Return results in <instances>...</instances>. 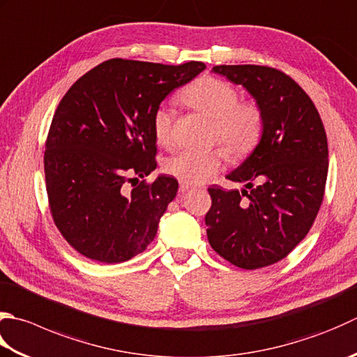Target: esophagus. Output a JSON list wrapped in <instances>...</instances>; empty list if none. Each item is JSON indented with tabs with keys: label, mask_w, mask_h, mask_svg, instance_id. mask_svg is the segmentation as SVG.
<instances>
[{
	"label": "esophagus",
	"mask_w": 357,
	"mask_h": 357,
	"mask_svg": "<svg viewBox=\"0 0 357 357\" xmlns=\"http://www.w3.org/2000/svg\"><path fill=\"white\" fill-rule=\"evenodd\" d=\"M192 188V185L190 184H187V183H179V192L181 193H185L187 190H190Z\"/></svg>",
	"instance_id": "esophagus-1"
}]
</instances>
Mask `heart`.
<instances>
[{
  "mask_svg": "<svg viewBox=\"0 0 357 357\" xmlns=\"http://www.w3.org/2000/svg\"><path fill=\"white\" fill-rule=\"evenodd\" d=\"M179 99L187 107L213 119V135L226 145L234 158H244L255 149L261 137L264 116L255 102L240 100L238 91L229 82L212 75H202L181 91ZM153 136L158 145L170 149L174 144L173 116L159 107L151 117ZM226 159L222 149H185L167 159L165 173L181 183L199 184L211 179Z\"/></svg>",
  "mask_w": 357,
  "mask_h": 357,
  "instance_id": "1",
  "label": "heart"
}]
</instances>
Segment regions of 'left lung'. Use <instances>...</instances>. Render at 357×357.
<instances>
[{
    "label": "left lung",
    "instance_id": "8db88e82",
    "mask_svg": "<svg viewBox=\"0 0 357 357\" xmlns=\"http://www.w3.org/2000/svg\"><path fill=\"white\" fill-rule=\"evenodd\" d=\"M212 71L248 89L264 127L254 151L226 176L243 190L208 188L207 238L235 266L264 268L283 260L316 220L328 174L326 132L310 96L278 69L220 65Z\"/></svg>",
    "mask_w": 357,
    "mask_h": 357
}]
</instances>
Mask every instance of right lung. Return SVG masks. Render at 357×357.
<instances>
[{
    "label": "right lung",
    "instance_id": "right-lung-1",
    "mask_svg": "<svg viewBox=\"0 0 357 357\" xmlns=\"http://www.w3.org/2000/svg\"><path fill=\"white\" fill-rule=\"evenodd\" d=\"M204 69L201 61L111 59L63 96L46 139L45 178L55 226L77 252L122 263L155 240L178 181L160 174L139 183L156 169L151 117Z\"/></svg>",
    "mask_w": 357,
    "mask_h": 357
}]
</instances>
